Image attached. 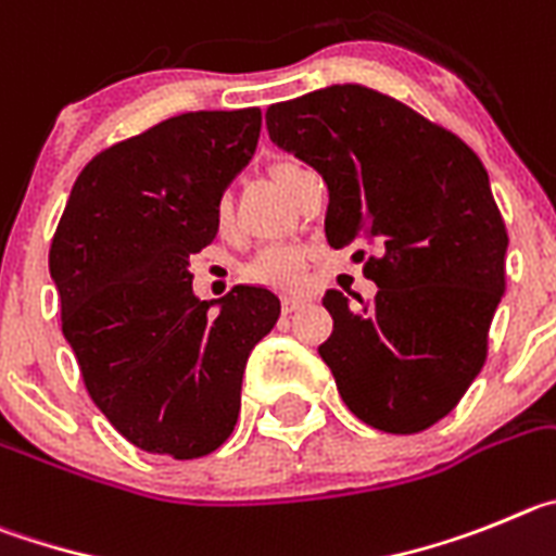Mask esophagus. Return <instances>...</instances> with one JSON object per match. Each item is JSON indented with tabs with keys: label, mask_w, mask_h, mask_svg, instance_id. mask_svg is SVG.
<instances>
[{
	"label": "esophagus",
	"mask_w": 556,
	"mask_h": 556,
	"mask_svg": "<svg viewBox=\"0 0 556 556\" xmlns=\"http://www.w3.org/2000/svg\"><path fill=\"white\" fill-rule=\"evenodd\" d=\"M304 307V299H299V296H282V313L288 315V313H296V309H302Z\"/></svg>",
	"instance_id": "obj_1"
}]
</instances>
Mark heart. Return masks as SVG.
Instances as JSON below:
<instances>
[{
    "mask_svg": "<svg viewBox=\"0 0 556 556\" xmlns=\"http://www.w3.org/2000/svg\"><path fill=\"white\" fill-rule=\"evenodd\" d=\"M296 168L299 166H293V163H277V166L271 168L274 182L282 188L285 179L296 172ZM227 216H229V204L218 202L216 218L222 227L224 222H227ZM304 268H307V252H304V249L274 243V247H266L263 252H257V257L249 263L247 274L249 279H254V282L271 285V288H299L304 279Z\"/></svg>",
    "mask_w": 556,
    "mask_h": 556,
    "instance_id": "1",
    "label": "heart"
}]
</instances>
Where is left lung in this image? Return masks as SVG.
Instances as JSON below:
<instances>
[{"instance_id":"1","label":"left lung","mask_w":556,"mask_h":556,"mask_svg":"<svg viewBox=\"0 0 556 556\" xmlns=\"http://www.w3.org/2000/svg\"><path fill=\"white\" fill-rule=\"evenodd\" d=\"M266 127L327 182L329 247L377 252H354L379 288L371 302L324 296L334 327L318 354L340 399L368 427L424 432L482 371L507 288V227L482 160L446 127L357 83L271 104Z\"/></svg>"}]
</instances>
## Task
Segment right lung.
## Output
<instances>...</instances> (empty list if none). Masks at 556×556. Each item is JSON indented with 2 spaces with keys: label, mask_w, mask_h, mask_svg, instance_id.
<instances>
[{
  "label": "right lung",
  "mask_w": 556,
  "mask_h": 556,
  "mask_svg": "<svg viewBox=\"0 0 556 556\" xmlns=\"http://www.w3.org/2000/svg\"><path fill=\"white\" fill-rule=\"evenodd\" d=\"M257 135L260 108L154 124L79 172L54 229L49 271L85 390L149 454L222 446L249 354L282 309L268 288L235 285L210 313L191 285V257L216 238V207Z\"/></svg>",
  "instance_id": "right-lung-1"
}]
</instances>
